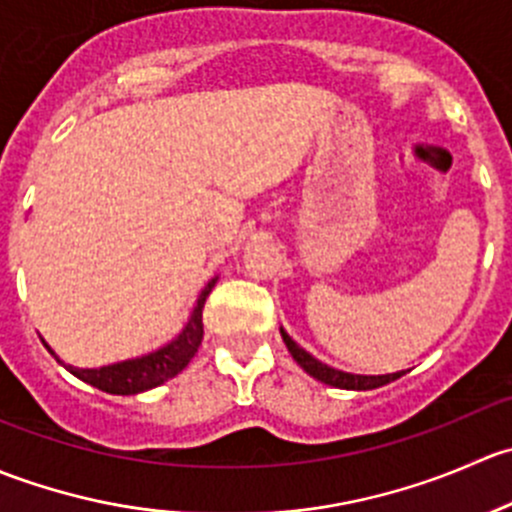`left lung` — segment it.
Here are the masks:
<instances>
[{"mask_svg":"<svg viewBox=\"0 0 512 512\" xmlns=\"http://www.w3.org/2000/svg\"><path fill=\"white\" fill-rule=\"evenodd\" d=\"M280 334H282V342L287 344L289 354H292V359L297 361V364L302 366V369L307 371L309 376H314V379L322 381V384L337 386V389H352V391L379 389V386L389 384V381L401 379V376L406 374V371H396V374H381V376L347 374V371L332 369V366H327V364H322V361H319V359H314V356L309 354V352H304V349L299 347V344L294 342L292 337H289L285 329H280Z\"/></svg>","mask_w":512,"mask_h":512,"instance_id":"obj_1","label":"left lung"}]
</instances>
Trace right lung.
I'll list each match as a JSON object with an SVG mask.
<instances>
[{
  "label": "right lung",
  "instance_id": "add662e5",
  "mask_svg": "<svg viewBox=\"0 0 512 512\" xmlns=\"http://www.w3.org/2000/svg\"><path fill=\"white\" fill-rule=\"evenodd\" d=\"M215 282H218V277H213V280L203 287V292L198 294V302H195L193 314H190L183 332H180L173 342L156 349V352L138 356V359L101 366V369H79V366H66L64 361H61V364H64L76 379L86 381V384L96 386V389L106 391V394L131 396L148 389H156V386L173 379L175 374H180V371L190 364L195 352H198L200 342H203V307L208 294L213 292ZM44 347L51 352V347L46 342Z\"/></svg>",
  "mask_w": 512,
  "mask_h": 512
}]
</instances>
